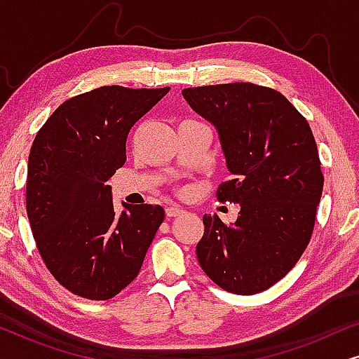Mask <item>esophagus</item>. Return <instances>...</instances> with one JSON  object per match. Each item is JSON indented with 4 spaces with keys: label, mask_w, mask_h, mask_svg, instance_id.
<instances>
[{
    "label": "esophagus",
    "mask_w": 359,
    "mask_h": 359,
    "mask_svg": "<svg viewBox=\"0 0 359 359\" xmlns=\"http://www.w3.org/2000/svg\"><path fill=\"white\" fill-rule=\"evenodd\" d=\"M186 210L183 208H180V205H168L166 208V215L168 217H180V215H183Z\"/></svg>",
    "instance_id": "obj_1"
}]
</instances>
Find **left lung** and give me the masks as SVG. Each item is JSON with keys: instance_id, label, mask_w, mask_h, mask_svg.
<instances>
[{"instance_id": "left-lung-1", "label": "left lung", "mask_w": 359, "mask_h": 359, "mask_svg": "<svg viewBox=\"0 0 359 359\" xmlns=\"http://www.w3.org/2000/svg\"><path fill=\"white\" fill-rule=\"evenodd\" d=\"M181 93L217 129L232 175L219 186V201L240 205L230 225L204 214L198 262L225 291L262 292L291 271L311 240L323 189L316 139L271 88L227 83Z\"/></svg>"}]
</instances>
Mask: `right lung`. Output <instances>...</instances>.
Instances as JSON below:
<instances>
[{
    "mask_svg": "<svg viewBox=\"0 0 359 359\" xmlns=\"http://www.w3.org/2000/svg\"><path fill=\"white\" fill-rule=\"evenodd\" d=\"M168 91L96 88L58 106L34 139L27 217L48 271L76 296L106 301L129 286L163 222L158 204L117 215L107 180L126 163L132 126Z\"/></svg>",
    "mask_w": 359,
    "mask_h": 359,
    "instance_id": "right-lung-1",
    "label": "right lung"
}]
</instances>
